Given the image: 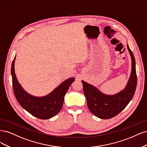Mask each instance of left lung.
<instances>
[{
    "label": "left lung",
    "mask_w": 147,
    "mask_h": 147,
    "mask_svg": "<svg viewBox=\"0 0 147 147\" xmlns=\"http://www.w3.org/2000/svg\"><path fill=\"white\" fill-rule=\"evenodd\" d=\"M132 61L129 79L123 90L114 95H107L100 92L96 87L82 81L83 92L90 112L101 119H110L123 111L134 95L137 86V75L134 56L127 45Z\"/></svg>",
    "instance_id": "obj_1"
}]
</instances>
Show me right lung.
I'll return each instance as SVG.
<instances>
[{
	"label": "right lung",
	"mask_w": 147,
	"mask_h": 147,
	"mask_svg": "<svg viewBox=\"0 0 147 147\" xmlns=\"http://www.w3.org/2000/svg\"><path fill=\"white\" fill-rule=\"evenodd\" d=\"M15 59L16 56L11 64V74L13 91L18 102L27 112L38 118L47 119L55 117L61 110L64 96L75 78L66 80L48 95L34 96L26 92L18 81L14 67Z\"/></svg>",
	"instance_id": "add662e5"
}]
</instances>
